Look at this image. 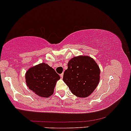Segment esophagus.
<instances>
[{
	"label": "esophagus",
	"instance_id": "34e87169",
	"mask_svg": "<svg viewBox=\"0 0 131 131\" xmlns=\"http://www.w3.org/2000/svg\"><path fill=\"white\" fill-rule=\"evenodd\" d=\"M60 77H61V78L63 77V73H61V74H60Z\"/></svg>",
	"mask_w": 131,
	"mask_h": 131
}]
</instances>
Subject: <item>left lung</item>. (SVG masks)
I'll use <instances>...</instances> for the list:
<instances>
[{
    "label": "left lung",
    "instance_id": "obj_1",
    "mask_svg": "<svg viewBox=\"0 0 131 131\" xmlns=\"http://www.w3.org/2000/svg\"><path fill=\"white\" fill-rule=\"evenodd\" d=\"M100 73L98 64L94 59L79 56L69 61L63 79L73 94L78 97H86L97 88Z\"/></svg>",
    "mask_w": 131,
    "mask_h": 131
}]
</instances>
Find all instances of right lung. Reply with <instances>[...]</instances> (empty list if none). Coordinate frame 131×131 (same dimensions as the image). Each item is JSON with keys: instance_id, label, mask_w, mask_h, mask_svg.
I'll return each mask as SVG.
<instances>
[{"instance_id": "add662e5", "label": "right lung", "mask_w": 131, "mask_h": 131, "mask_svg": "<svg viewBox=\"0 0 131 131\" xmlns=\"http://www.w3.org/2000/svg\"><path fill=\"white\" fill-rule=\"evenodd\" d=\"M25 78L29 89L42 97L53 94L57 81L60 78L52 67L43 63L29 68Z\"/></svg>"}]
</instances>
